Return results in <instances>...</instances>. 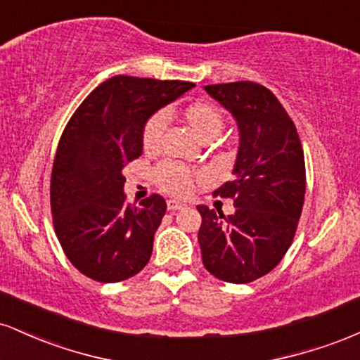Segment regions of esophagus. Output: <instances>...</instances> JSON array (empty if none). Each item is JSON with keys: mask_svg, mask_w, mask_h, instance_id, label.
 Segmentation results:
<instances>
[{"mask_svg": "<svg viewBox=\"0 0 360 360\" xmlns=\"http://www.w3.org/2000/svg\"><path fill=\"white\" fill-rule=\"evenodd\" d=\"M186 203L177 200H167V210L169 212H176V210H184Z\"/></svg>", "mask_w": 360, "mask_h": 360, "instance_id": "esophagus-1", "label": "esophagus"}]
</instances>
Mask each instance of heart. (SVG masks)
Returning a JSON list of instances; mask_svg holds the SVG:
<instances>
[{
	"label": "heart",
	"mask_w": 360,
	"mask_h": 360,
	"mask_svg": "<svg viewBox=\"0 0 360 360\" xmlns=\"http://www.w3.org/2000/svg\"><path fill=\"white\" fill-rule=\"evenodd\" d=\"M183 120L189 130L198 139L208 142L217 137L225 125V117L220 108L206 101H194L183 110ZM164 127H166V117L164 113H154L147 120L142 130V146L147 152L155 150L162 139ZM155 183L162 191L176 196H184L191 191L194 184V174L174 162H162L154 172Z\"/></svg>",
	"instance_id": "1"
}]
</instances>
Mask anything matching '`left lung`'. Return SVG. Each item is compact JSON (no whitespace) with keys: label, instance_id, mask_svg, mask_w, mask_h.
I'll return each instance as SVG.
<instances>
[{"label":"left lung","instance_id":"obj_1","mask_svg":"<svg viewBox=\"0 0 360 360\" xmlns=\"http://www.w3.org/2000/svg\"><path fill=\"white\" fill-rule=\"evenodd\" d=\"M233 115L240 147L232 181L213 194L233 200L235 213L198 206V242L206 271L225 283L262 278L284 257L301 217L307 189L303 147L274 93L252 81L205 86Z\"/></svg>","mask_w":360,"mask_h":360}]
</instances>
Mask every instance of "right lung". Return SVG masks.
I'll list each match as a JSON object with an SVG mask.
<instances>
[{
  "instance_id": "right-lung-1",
  "label": "right lung",
  "mask_w": 360,
  "mask_h": 360,
  "mask_svg": "<svg viewBox=\"0 0 360 360\" xmlns=\"http://www.w3.org/2000/svg\"><path fill=\"white\" fill-rule=\"evenodd\" d=\"M193 86L110 77L86 96L62 131L51 176L53 230L72 266L89 279L118 283L147 266L167 205L159 194L128 205L123 167L142 155L150 115Z\"/></svg>"
}]
</instances>
